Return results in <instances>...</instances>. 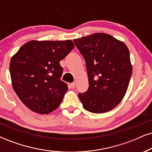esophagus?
Segmentation results:
<instances>
[{"mask_svg":"<svg viewBox=\"0 0 152 152\" xmlns=\"http://www.w3.org/2000/svg\"><path fill=\"white\" fill-rule=\"evenodd\" d=\"M70 87L74 89V88L76 87V83H72L70 84Z\"/></svg>","mask_w":152,"mask_h":152,"instance_id":"esophagus-1","label":"esophagus"}]
</instances>
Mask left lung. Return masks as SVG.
I'll list each match as a JSON object with an SVG mask.
<instances>
[{"mask_svg":"<svg viewBox=\"0 0 152 152\" xmlns=\"http://www.w3.org/2000/svg\"><path fill=\"white\" fill-rule=\"evenodd\" d=\"M86 61L89 87L78 93L86 110L102 114L115 108L127 91L132 68L128 47L111 35L94 34L74 39Z\"/></svg>","mask_w":152,"mask_h":152,"instance_id":"8db88e82","label":"left lung"}]
</instances>
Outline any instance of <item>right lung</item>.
I'll return each instance as SVG.
<instances>
[{
  "mask_svg": "<svg viewBox=\"0 0 152 152\" xmlns=\"http://www.w3.org/2000/svg\"><path fill=\"white\" fill-rule=\"evenodd\" d=\"M74 48L71 40L31 41L12 57L10 72L13 89L31 110L49 114L60 105L68 86L60 79L63 68L59 61Z\"/></svg>",
  "mask_w": 152,
  "mask_h": 152,
  "instance_id": "add662e5",
  "label": "right lung"
}]
</instances>
